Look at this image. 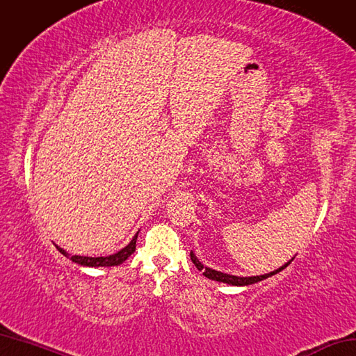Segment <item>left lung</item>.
Returning a JSON list of instances; mask_svg holds the SVG:
<instances>
[{"instance_id": "obj_1", "label": "left lung", "mask_w": 356, "mask_h": 356, "mask_svg": "<svg viewBox=\"0 0 356 356\" xmlns=\"http://www.w3.org/2000/svg\"><path fill=\"white\" fill-rule=\"evenodd\" d=\"M190 256H191V261L193 264L195 265V268L199 269V271H203V275L207 277L209 280H213V281H219V283H225V284H229V286H250V284H254L257 283V281H262L268 277H271L280 271H283V269L293 261H289L287 264H284L283 266H280L278 269H275V271L273 273H268V274H264V275H256V277H237V275H229V274H225V273H220V271H216V269H212V268H207L204 266L199 259L197 256H195L193 252H190Z\"/></svg>"}]
</instances>
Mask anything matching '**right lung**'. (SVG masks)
<instances>
[{
	"mask_svg": "<svg viewBox=\"0 0 356 356\" xmlns=\"http://www.w3.org/2000/svg\"><path fill=\"white\" fill-rule=\"evenodd\" d=\"M137 237H138V232L136 236L132 237V240L129 241L128 246H125L124 249H120L119 252L113 253V254H108V256H99V257H90V256H79V254H73L70 256L65 249H61L58 246H56L58 249V252L61 254L67 256L69 259H72V262H75L78 265L82 266H118L120 264H124L128 257L136 252V243H137Z\"/></svg>",
	"mask_w": 356,
	"mask_h": 356,
	"instance_id": "add662e5",
	"label": "right lung"
}]
</instances>
